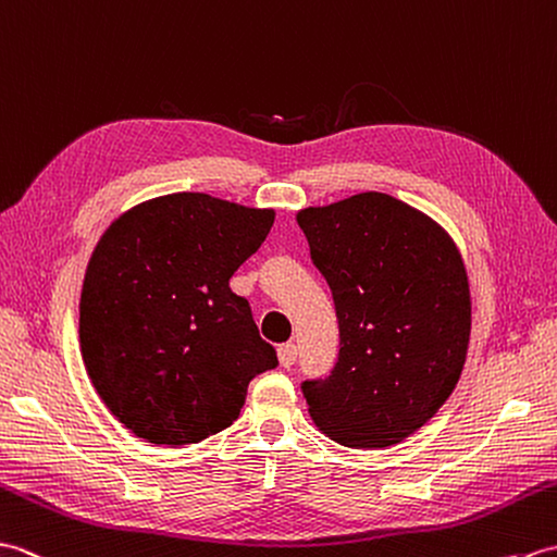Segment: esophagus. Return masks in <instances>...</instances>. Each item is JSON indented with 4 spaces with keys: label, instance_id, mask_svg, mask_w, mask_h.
<instances>
[{
    "label": "esophagus",
    "instance_id": "esophagus-1",
    "mask_svg": "<svg viewBox=\"0 0 557 557\" xmlns=\"http://www.w3.org/2000/svg\"><path fill=\"white\" fill-rule=\"evenodd\" d=\"M295 360H298V345H295V343H283V345H278V362H281L283 367L295 364Z\"/></svg>",
    "mask_w": 557,
    "mask_h": 557
}]
</instances>
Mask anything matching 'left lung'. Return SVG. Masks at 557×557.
Wrapping results in <instances>:
<instances>
[{
  "label": "left lung",
  "mask_w": 557,
  "mask_h": 557,
  "mask_svg": "<svg viewBox=\"0 0 557 557\" xmlns=\"http://www.w3.org/2000/svg\"><path fill=\"white\" fill-rule=\"evenodd\" d=\"M336 302L341 352L305 381L317 429L345 448H388L434 417L462 374L472 300L448 231L386 193L300 209Z\"/></svg>",
  "instance_id": "8db88e82"
}]
</instances>
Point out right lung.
<instances>
[{
    "label": "right lung",
    "mask_w": 557,
    "mask_h": 557,
    "mask_svg": "<svg viewBox=\"0 0 557 557\" xmlns=\"http://www.w3.org/2000/svg\"><path fill=\"white\" fill-rule=\"evenodd\" d=\"M274 216L171 193L126 209L97 240L81 293V352L131 434L171 448L219 434L238 419L250 381L278 364L228 286Z\"/></svg>",
    "instance_id": "1"
}]
</instances>
